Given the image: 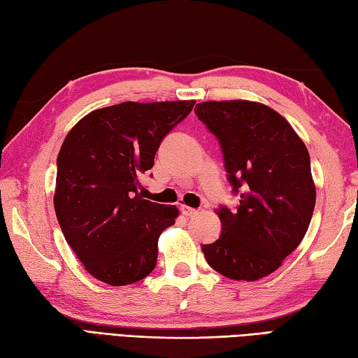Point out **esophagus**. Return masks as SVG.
<instances>
[{
    "label": "esophagus",
    "mask_w": 358,
    "mask_h": 358,
    "mask_svg": "<svg viewBox=\"0 0 358 358\" xmlns=\"http://www.w3.org/2000/svg\"><path fill=\"white\" fill-rule=\"evenodd\" d=\"M181 212H183V215H186V217H194L199 214V210L194 208H189V206H181Z\"/></svg>",
    "instance_id": "obj_1"
}]
</instances>
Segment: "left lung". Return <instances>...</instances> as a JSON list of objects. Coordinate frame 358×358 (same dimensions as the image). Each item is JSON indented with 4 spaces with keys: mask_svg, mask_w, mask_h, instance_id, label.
Returning a JSON list of instances; mask_svg holds the SVG:
<instances>
[{
    "mask_svg": "<svg viewBox=\"0 0 358 358\" xmlns=\"http://www.w3.org/2000/svg\"><path fill=\"white\" fill-rule=\"evenodd\" d=\"M195 113L217 136L237 209L220 206L223 231L201 250L212 269L255 281L300 245L315 206L309 152L292 126L255 101H204Z\"/></svg>",
    "mask_w": 358,
    "mask_h": 358,
    "instance_id": "8db88e82",
    "label": "left lung"
}]
</instances>
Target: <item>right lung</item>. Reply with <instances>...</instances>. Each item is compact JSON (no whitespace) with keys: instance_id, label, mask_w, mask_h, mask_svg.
I'll return each instance as SVG.
<instances>
[{"instance_id":"right-lung-1","label":"right lung","mask_w":358,"mask_h":358,"mask_svg":"<svg viewBox=\"0 0 358 358\" xmlns=\"http://www.w3.org/2000/svg\"><path fill=\"white\" fill-rule=\"evenodd\" d=\"M195 101H126L87 113L57 158L53 204L67 245L96 280L132 285L154 271L178 209L143 199L140 177Z\"/></svg>"}]
</instances>
